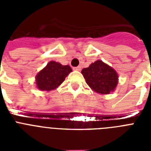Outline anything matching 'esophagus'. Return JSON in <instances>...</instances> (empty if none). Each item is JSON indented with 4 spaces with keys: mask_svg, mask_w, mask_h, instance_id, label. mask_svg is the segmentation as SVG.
<instances>
[{
    "mask_svg": "<svg viewBox=\"0 0 151 151\" xmlns=\"http://www.w3.org/2000/svg\"><path fill=\"white\" fill-rule=\"evenodd\" d=\"M81 67L80 66H76V67H73V70H77V71L81 70Z\"/></svg>",
    "mask_w": 151,
    "mask_h": 151,
    "instance_id": "obj_1",
    "label": "esophagus"
}]
</instances>
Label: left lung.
Returning <instances> with one entry per match:
<instances>
[{
  "mask_svg": "<svg viewBox=\"0 0 151 151\" xmlns=\"http://www.w3.org/2000/svg\"><path fill=\"white\" fill-rule=\"evenodd\" d=\"M85 81L92 90L99 94H110L117 87L118 75L107 64L97 60L81 70Z\"/></svg>",
  "mask_w": 151,
  "mask_h": 151,
  "instance_id": "1",
  "label": "left lung"
}]
</instances>
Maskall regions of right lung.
Segmentation results:
<instances>
[{
  "instance_id": "add662e5",
  "label": "right lung",
  "mask_w": 151,
  "mask_h": 151,
  "mask_svg": "<svg viewBox=\"0 0 151 151\" xmlns=\"http://www.w3.org/2000/svg\"><path fill=\"white\" fill-rule=\"evenodd\" d=\"M71 71L72 69L69 65L63 66L59 63L50 61L37 74V87L41 91L55 89L63 82Z\"/></svg>"
}]
</instances>
